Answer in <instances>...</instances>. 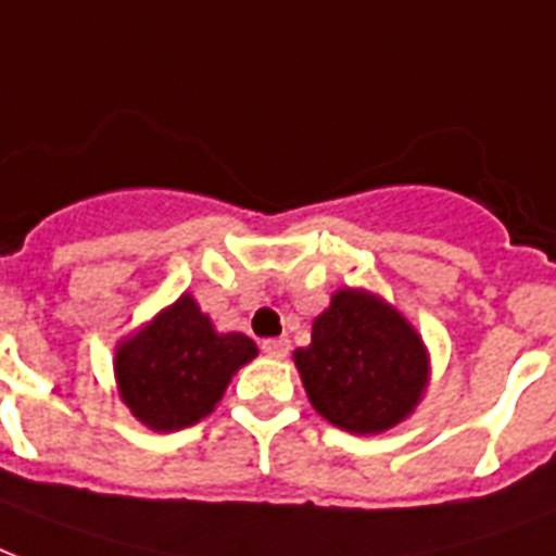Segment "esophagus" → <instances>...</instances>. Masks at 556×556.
I'll use <instances>...</instances> for the list:
<instances>
[{
  "mask_svg": "<svg viewBox=\"0 0 556 556\" xmlns=\"http://www.w3.org/2000/svg\"><path fill=\"white\" fill-rule=\"evenodd\" d=\"M288 338H268V341H262V353L270 355V358H286L288 355Z\"/></svg>",
  "mask_w": 556,
  "mask_h": 556,
  "instance_id": "1",
  "label": "esophagus"
}]
</instances>
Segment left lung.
<instances>
[{
	"instance_id": "left-lung-1",
	"label": "left lung",
	"mask_w": 556,
	"mask_h": 556,
	"mask_svg": "<svg viewBox=\"0 0 556 556\" xmlns=\"http://www.w3.org/2000/svg\"><path fill=\"white\" fill-rule=\"evenodd\" d=\"M294 364L312 408L350 434H381L417 410L429 346L400 308L367 288H338Z\"/></svg>"
}]
</instances>
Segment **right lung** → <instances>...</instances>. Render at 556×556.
Instances as JSON below:
<instances>
[{
	"label": "right lung",
	"instance_id": "obj_1",
	"mask_svg": "<svg viewBox=\"0 0 556 556\" xmlns=\"http://www.w3.org/2000/svg\"><path fill=\"white\" fill-rule=\"evenodd\" d=\"M256 355L248 334L218 332L186 291L118 341L116 393L151 431L189 429L215 410L232 376Z\"/></svg>",
	"mask_w": 556,
	"mask_h": 556
}]
</instances>
